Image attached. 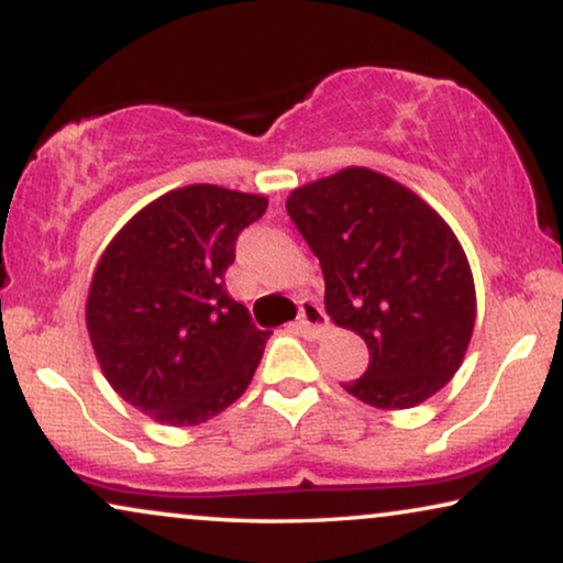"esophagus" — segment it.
<instances>
[{
    "label": "esophagus",
    "instance_id": "esophagus-1",
    "mask_svg": "<svg viewBox=\"0 0 563 563\" xmlns=\"http://www.w3.org/2000/svg\"><path fill=\"white\" fill-rule=\"evenodd\" d=\"M297 330L305 338H320L328 330V314L320 305L314 302H302L299 307V320H297Z\"/></svg>",
    "mask_w": 563,
    "mask_h": 563
}]
</instances>
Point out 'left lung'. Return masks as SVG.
Listing matches in <instances>:
<instances>
[{"instance_id":"left-lung-1","label":"left lung","mask_w":563,"mask_h":563,"mask_svg":"<svg viewBox=\"0 0 563 563\" xmlns=\"http://www.w3.org/2000/svg\"><path fill=\"white\" fill-rule=\"evenodd\" d=\"M287 212L320 258L330 320L366 341L368 368L343 389L379 410L443 389L476 318L472 268L449 222L361 166L295 189Z\"/></svg>"}]
</instances>
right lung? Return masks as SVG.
I'll return each mask as SVG.
<instances>
[{
  "instance_id": "right-lung-1",
  "label": "right lung",
  "mask_w": 563,
  "mask_h": 563,
  "mask_svg": "<svg viewBox=\"0 0 563 563\" xmlns=\"http://www.w3.org/2000/svg\"><path fill=\"white\" fill-rule=\"evenodd\" d=\"M264 195L191 184L145 205L91 276L87 328L104 379L156 422L214 418L249 389L268 330L225 289L243 228Z\"/></svg>"
}]
</instances>
